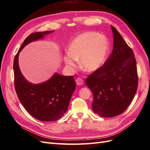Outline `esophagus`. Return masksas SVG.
Segmentation results:
<instances>
[{
    "label": "esophagus",
    "instance_id": "obj_1",
    "mask_svg": "<svg viewBox=\"0 0 150 150\" xmlns=\"http://www.w3.org/2000/svg\"><path fill=\"white\" fill-rule=\"evenodd\" d=\"M75 81H76V83L77 84L78 86L83 85V83H84L83 79H82V78H80V77H78L77 79H76L75 80Z\"/></svg>",
    "mask_w": 150,
    "mask_h": 150
}]
</instances>
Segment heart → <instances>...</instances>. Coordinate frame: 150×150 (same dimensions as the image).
Here are the masks:
<instances>
[{
    "label": "heart",
    "instance_id": "heart-1",
    "mask_svg": "<svg viewBox=\"0 0 150 150\" xmlns=\"http://www.w3.org/2000/svg\"><path fill=\"white\" fill-rule=\"evenodd\" d=\"M110 49L108 38L105 35L95 32L82 33L74 38L69 45V52L64 56L68 66L75 67L80 58L83 70L93 72L105 63Z\"/></svg>",
    "mask_w": 150,
    "mask_h": 150
}]
</instances>
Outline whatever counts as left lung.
<instances>
[{
  "mask_svg": "<svg viewBox=\"0 0 150 150\" xmlns=\"http://www.w3.org/2000/svg\"><path fill=\"white\" fill-rule=\"evenodd\" d=\"M111 28L114 40L112 52L104 64L86 79L93 94V112L106 118L116 117L128 108L138 85L133 51L117 29Z\"/></svg>",
  "mask_w": 150,
  "mask_h": 150,
  "instance_id": "8db88e82",
  "label": "left lung"
}]
</instances>
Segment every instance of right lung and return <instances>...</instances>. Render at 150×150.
<instances>
[{
  "label": "right lung",
  "mask_w": 150,
  "mask_h": 150,
  "mask_svg": "<svg viewBox=\"0 0 150 150\" xmlns=\"http://www.w3.org/2000/svg\"><path fill=\"white\" fill-rule=\"evenodd\" d=\"M52 32L53 30L30 34L25 38L15 56L13 64L14 86L19 100L33 117L44 122L58 120L67 112L76 87L74 76L54 74L47 81L40 84H33L27 81L21 73L18 56L26 45L42 39Z\"/></svg>",
  "instance_id": "1"
}]
</instances>
